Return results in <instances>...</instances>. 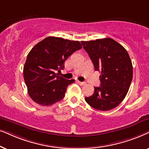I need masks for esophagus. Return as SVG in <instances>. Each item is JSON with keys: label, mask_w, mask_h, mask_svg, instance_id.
Returning <instances> with one entry per match:
<instances>
[{"label": "esophagus", "mask_w": 149, "mask_h": 149, "mask_svg": "<svg viewBox=\"0 0 149 149\" xmlns=\"http://www.w3.org/2000/svg\"><path fill=\"white\" fill-rule=\"evenodd\" d=\"M78 83L81 86H83V85H85L86 84V82H80V81H78Z\"/></svg>", "instance_id": "34e87169"}]
</instances>
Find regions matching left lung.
<instances>
[{
	"label": "left lung",
	"mask_w": 149,
	"mask_h": 149,
	"mask_svg": "<svg viewBox=\"0 0 149 149\" xmlns=\"http://www.w3.org/2000/svg\"><path fill=\"white\" fill-rule=\"evenodd\" d=\"M94 65L101 73L100 87L85 101L93 108L112 110L125 97L133 78V66L124 47L111 38L81 41Z\"/></svg>",
	"instance_id": "8db88e82"
}]
</instances>
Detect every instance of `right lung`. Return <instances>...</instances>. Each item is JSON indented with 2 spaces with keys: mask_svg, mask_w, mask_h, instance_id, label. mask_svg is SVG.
Segmentation results:
<instances>
[{
  "mask_svg": "<svg viewBox=\"0 0 149 149\" xmlns=\"http://www.w3.org/2000/svg\"><path fill=\"white\" fill-rule=\"evenodd\" d=\"M80 41L47 37L30 51L24 66V78L30 97L41 106H51L63 100L68 85L56 71L64 69V63L74 52L82 48Z\"/></svg>",
  "mask_w": 149,
  "mask_h": 149,
  "instance_id": "1",
  "label": "right lung"
}]
</instances>
